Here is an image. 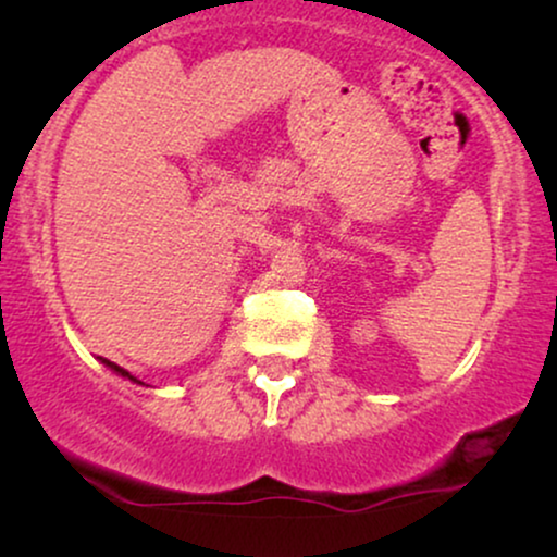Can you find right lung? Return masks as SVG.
I'll use <instances>...</instances> for the list:
<instances>
[{
    "mask_svg": "<svg viewBox=\"0 0 557 557\" xmlns=\"http://www.w3.org/2000/svg\"><path fill=\"white\" fill-rule=\"evenodd\" d=\"M100 360H103V363H106V366H109V368H111V371H116V373H119V376H124V379H129V381H137V379H134V376H129V371H124V368H122V366L111 363V360H106V358H100ZM137 384H139V381H137Z\"/></svg>",
    "mask_w": 557,
    "mask_h": 557,
    "instance_id": "right-lung-1",
    "label": "right lung"
}]
</instances>
